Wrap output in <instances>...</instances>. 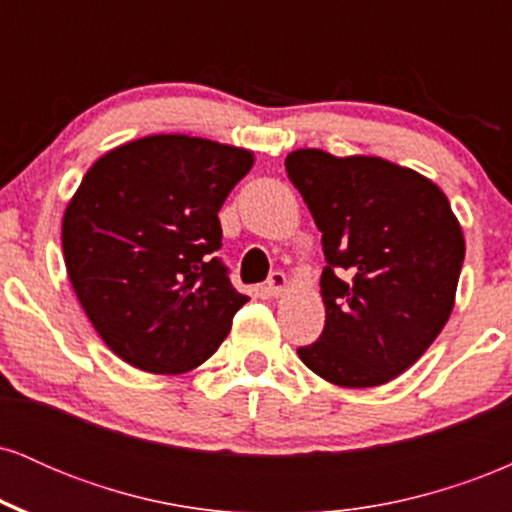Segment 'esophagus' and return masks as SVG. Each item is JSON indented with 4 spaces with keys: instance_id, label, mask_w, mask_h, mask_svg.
<instances>
[{
    "instance_id": "1",
    "label": "esophagus",
    "mask_w": 512,
    "mask_h": 512,
    "mask_svg": "<svg viewBox=\"0 0 512 512\" xmlns=\"http://www.w3.org/2000/svg\"><path fill=\"white\" fill-rule=\"evenodd\" d=\"M286 286H289V279H286L284 272H272L269 274V281H267V293L272 298H279L281 293L286 291Z\"/></svg>"
}]
</instances>
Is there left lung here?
Returning <instances> with one entry per match:
<instances>
[{
    "label": "left lung",
    "instance_id": "obj_1",
    "mask_svg": "<svg viewBox=\"0 0 512 512\" xmlns=\"http://www.w3.org/2000/svg\"><path fill=\"white\" fill-rule=\"evenodd\" d=\"M286 173L322 233L325 330L298 356L339 387H378L414 366L455 305L464 236L433 180L380 156L298 149Z\"/></svg>",
    "mask_w": 512,
    "mask_h": 512
}]
</instances>
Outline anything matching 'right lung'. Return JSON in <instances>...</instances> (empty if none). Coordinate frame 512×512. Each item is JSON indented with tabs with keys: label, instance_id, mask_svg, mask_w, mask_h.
Listing matches in <instances>:
<instances>
[{
	"label": "right lung",
	"instance_id": "right-lung-1",
	"mask_svg": "<svg viewBox=\"0 0 512 512\" xmlns=\"http://www.w3.org/2000/svg\"><path fill=\"white\" fill-rule=\"evenodd\" d=\"M248 149L151 134L98 158L69 199L62 250L81 308L129 366H202L248 303L228 281L219 209L248 175Z\"/></svg>",
	"mask_w": 512,
	"mask_h": 512
}]
</instances>
